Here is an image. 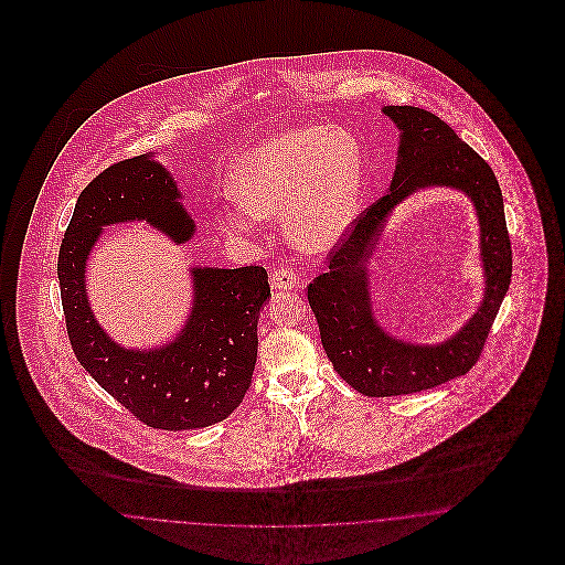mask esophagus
Instances as JSON below:
<instances>
[{"label":"esophagus","mask_w":565,"mask_h":565,"mask_svg":"<svg viewBox=\"0 0 565 565\" xmlns=\"http://www.w3.org/2000/svg\"><path fill=\"white\" fill-rule=\"evenodd\" d=\"M298 274L291 271L290 267H277L271 274V288L274 290H291L298 286Z\"/></svg>","instance_id":"34e87169"}]
</instances>
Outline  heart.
<instances>
[{"instance_id":"heart-1","label":"heart","mask_w":565,"mask_h":565,"mask_svg":"<svg viewBox=\"0 0 565 565\" xmlns=\"http://www.w3.org/2000/svg\"><path fill=\"white\" fill-rule=\"evenodd\" d=\"M360 153L343 130L308 126L267 138L236 166L232 192L236 209L223 225L250 232L253 220L284 213L291 239L323 250L342 238L359 201Z\"/></svg>"}]
</instances>
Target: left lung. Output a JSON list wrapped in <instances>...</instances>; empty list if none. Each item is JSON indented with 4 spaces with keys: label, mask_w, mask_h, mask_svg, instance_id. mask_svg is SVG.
<instances>
[{
    "label": "left lung",
    "mask_w": 565,
    "mask_h": 565,
    "mask_svg": "<svg viewBox=\"0 0 565 565\" xmlns=\"http://www.w3.org/2000/svg\"><path fill=\"white\" fill-rule=\"evenodd\" d=\"M383 111L402 130L390 192L348 225L327 255L326 274L308 284V305L317 317L327 359L348 385L369 397L427 392L466 375L479 362L512 281L503 196L489 163L430 111L411 105H387ZM435 183L463 189L476 201L488 294L458 337L439 347H412L375 326L363 265L388 211L414 189Z\"/></svg>",
    "instance_id": "obj_1"
}]
</instances>
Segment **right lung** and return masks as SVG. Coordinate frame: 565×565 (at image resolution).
<instances>
[{"label": "right lung", "instance_id": "1", "mask_svg": "<svg viewBox=\"0 0 565 565\" xmlns=\"http://www.w3.org/2000/svg\"><path fill=\"white\" fill-rule=\"evenodd\" d=\"M180 192L151 154L124 159L88 182L60 246L57 277L70 343L78 362L142 425L163 430L203 428L238 408L257 364V323L271 296L267 271L194 269L189 326L161 350L135 352L111 342L95 321L85 267L103 225L145 220L175 242L194 234Z\"/></svg>", "mask_w": 565, "mask_h": 565}]
</instances>
